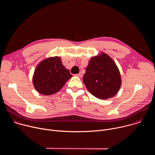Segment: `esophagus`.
<instances>
[{"label":"esophagus","mask_w":155,"mask_h":155,"mask_svg":"<svg viewBox=\"0 0 155 155\" xmlns=\"http://www.w3.org/2000/svg\"><path fill=\"white\" fill-rule=\"evenodd\" d=\"M76 75V76H77V77H80H80H81V76H82V74H81V73H79V74H76V75Z\"/></svg>","instance_id":"obj_1"}]
</instances>
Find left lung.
Returning a JSON list of instances; mask_svg holds the SVG:
<instances>
[{
	"label": "left lung",
	"instance_id": "left-lung-1",
	"mask_svg": "<svg viewBox=\"0 0 155 155\" xmlns=\"http://www.w3.org/2000/svg\"><path fill=\"white\" fill-rule=\"evenodd\" d=\"M83 83L94 96L107 99L117 94L121 80L115 62L107 54L102 53L90 60L83 75Z\"/></svg>",
	"mask_w": 155,
	"mask_h": 155
}]
</instances>
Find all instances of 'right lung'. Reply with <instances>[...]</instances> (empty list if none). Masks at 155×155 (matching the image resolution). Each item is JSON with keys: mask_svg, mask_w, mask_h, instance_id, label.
Segmentation results:
<instances>
[{"mask_svg": "<svg viewBox=\"0 0 155 155\" xmlns=\"http://www.w3.org/2000/svg\"><path fill=\"white\" fill-rule=\"evenodd\" d=\"M72 76L62 65L61 58L55 56L44 59L37 66L32 80L39 93L51 95L58 92Z\"/></svg>", "mask_w": 155, "mask_h": 155, "instance_id": "right-lung-1", "label": "right lung"}]
</instances>
